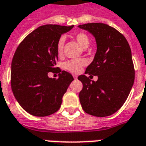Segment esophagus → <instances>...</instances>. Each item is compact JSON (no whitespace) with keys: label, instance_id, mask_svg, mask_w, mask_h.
I'll use <instances>...</instances> for the list:
<instances>
[{"label":"esophagus","instance_id":"34e87169","mask_svg":"<svg viewBox=\"0 0 146 146\" xmlns=\"http://www.w3.org/2000/svg\"><path fill=\"white\" fill-rule=\"evenodd\" d=\"M73 78L75 80H76L77 79V76H76V75H73Z\"/></svg>","mask_w":146,"mask_h":146}]
</instances>
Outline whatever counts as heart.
<instances>
[{"instance_id": "obj_1", "label": "heart", "mask_w": 146, "mask_h": 146, "mask_svg": "<svg viewBox=\"0 0 146 146\" xmlns=\"http://www.w3.org/2000/svg\"><path fill=\"white\" fill-rule=\"evenodd\" d=\"M74 38L83 48L85 49L88 47L89 44H90V39L86 33H83V32L76 33L74 35ZM63 45L64 38L60 37L58 40L57 46H56V49H57L58 54L62 53V49H63ZM84 65H85V61L82 58H77V59H71V60L67 61L64 63L63 66L66 70H69L72 73H77L81 70V68Z\"/></svg>"}]
</instances>
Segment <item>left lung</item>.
Here are the masks:
<instances>
[{"instance_id":"8db88e82","label":"left lung","mask_w":146,"mask_h":146,"mask_svg":"<svg viewBox=\"0 0 146 146\" xmlns=\"http://www.w3.org/2000/svg\"><path fill=\"white\" fill-rule=\"evenodd\" d=\"M95 36L97 51L85 74L98 76L91 80L86 75L79 94L82 109L90 115L104 117L119 110L128 97L135 81L131 50L124 36L107 24L92 23L78 26Z\"/></svg>"}]
</instances>
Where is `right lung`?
Masks as SVG:
<instances>
[{
  "mask_svg": "<svg viewBox=\"0 0 146 146\" xmlns=\"http://www.w3.org/2000/svg\"><path fill=\"white\" fill-rule=\"evenodd\" d=\"M73 27L41 26L27 35L15 52L11 62V90L23 109L33 116H46L57 112L73 80L70 73L54 67L58 54V40ZM49 72H59V78H48Z\"/></svg>",
  "mask_w": 146,
  "mask_h": 146,
  "instance_id": "right-lung-1",
  "label": "right lung"
}]
</instances>
